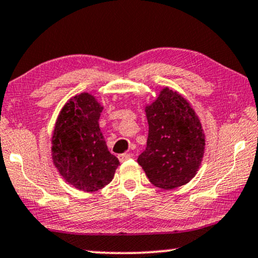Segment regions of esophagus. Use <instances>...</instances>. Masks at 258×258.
<instances>
[{
  "label": "esophagus",
  "mask_w": 258,
  "mask_h": 258,
  "mask_svg": "<svg viewBox=\"0 0 258 258\" xmlns=\"http://www.w3.org/2000/svg\"><path fill=\"white\" fill-rule=\"evenodd\" d=\"M131 157H132L131 153H121V155L118 156V158H119L120 162H125V161H127V159H130Z\"/></svg>",
  "instance_id": "34e87169"
}]
</instances>
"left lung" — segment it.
Here are the masks:
<instances>
[{
  "instance_id": "obj_1",
  "label": "left lung",
  "mask_w": 258,
  "mask_h": 258,
  "mask_svg": "<svg viewBox=\"0 0 258 258\" xmlns=\"http://www.w3.org/2000/svg\"><path fill=\"white\" fill-rule=\"evenodd\" d=\"M149 136L139 165L156 187L174 189L197 174L205 152V135L189 102L164 88L157 100L146 106Z\"/></svg>"
}]
</instances>
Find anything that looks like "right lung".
<instances>
[{
	"mask_svg": "<svg viewBox=\"0 0 258 258\" xmlns=\"http://www.w3.org/2000/svg\"><path fill=\"white\" fill-rule=\"evenodd\" d=\"M102 109L90 94L74 96L60 110L52 136L54 165L68 183L83 191L108 184L120 164L100 130Z\"/></svg>",
	"mask_w": 258,
	"mask_h": 258,
	"instance_id": "right-lung-1",
	"label": "right lung"
}]
</instances>
